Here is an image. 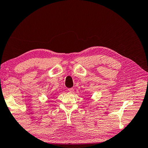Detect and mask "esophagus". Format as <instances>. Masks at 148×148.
<instances>
[{"label": "esophagus", "instance_id": "esophagus-1", "mask_svg": "<svg viewBox=\"0 0 148 148\" xmlns=\"http://www.w3.org/2000/svg\"><path fill=\"white\" fill-rule=\"evenodd\" d=\"M68 91L70 92H73L74 91V89L73 88H69V89H68Z\"/></svg>", "mask_w": 148, "mask_h": 148}]
</instances>
